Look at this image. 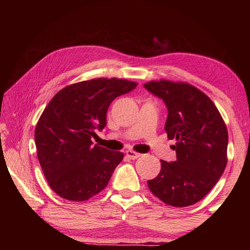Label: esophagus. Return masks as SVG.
<instances>
[{"mask_svg": "<svg viewBox=\"0 0 250 250\" xmlns=\"http://www.w3.org/2000/svg\"><path fill=\"white\" fill-rule=\"evenodd\" d=\"M125 154H126V156H128V158L130 159V160H135V159H138V158H140V153H137V152H134V151H132V150H128V151H125Z\"/></svg>", "mask_w": 250, "mask_h": 250, "instance_id": "obj_1", "label": "esophagus"}]
</instances>
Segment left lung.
Instances as JSON below:
<instances>
[{"label":"left lung","instance_id":"8db88e82","mask_svg":"<svg viewBox=\"0 0 250 250\" xmlns=\"http://www.w3.org/2000/svg\"><path fill=\"white\" fill-rule=\"evenodd\" d=\"M167 108L166 132L176 160H161V171L147 181L150 191L167 205L189 206L207 195L227 163L228 133L221 113L197 88L168 80L145 83Z\"/></svg>","mask_w":250,"mask_h":250}]
</instances>
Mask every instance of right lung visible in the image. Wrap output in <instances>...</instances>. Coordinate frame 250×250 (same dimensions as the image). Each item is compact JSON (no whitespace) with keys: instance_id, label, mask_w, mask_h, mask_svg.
<instances>
[{"instance_id":"1","label":"right lung","mask_w":250,"mask_h":250,"mask_svg":"<svg viewBox=\"0 0 250 250\" xmlns=\"http://www.w3.org/2000/svg\"><path fill=\"white\" fill-rule=\"evenodd\" d=\"M137 83L117 78L86 80L65 87L49 101L35 129L42 170L53 191L68 201H86L108 185L124 153L92 146L107 110Z\"/></svg>"}]
</instances>
